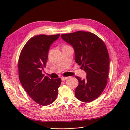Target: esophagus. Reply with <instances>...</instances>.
I'll list each match as a JSON object with an SVG mask.
<instances>
[{"label": "esophagus", "instance_id": "1", "mask_svg": "<svg viewBox=\"0 0 130 130\" xmlns=\"http://www.w3.org/2000/svg\"><path fill=\"white\" fill-rule=\"evenodd\" d=\"M67 78H68L67 77H61V80H65Z\"/></svg>", "mask_w": 130, "mask_h": 130}]
</instances>
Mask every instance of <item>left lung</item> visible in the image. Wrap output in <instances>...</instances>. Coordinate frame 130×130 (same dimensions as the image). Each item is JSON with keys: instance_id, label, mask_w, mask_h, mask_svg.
<instances>
[{"instance_id": "1", "label": "left lung", "mask_w": 130, "mask_h": 130, "mask_svg": "<svg viewBox=\"0 0 130 130\" xmlns=\"http://www.w3.org/2000/svg\"><path fill=\"white\" fill-rule=\"evenodd\" d=\"M61 37L72 46L75 60L87 74L83 79L75 76L79 83L75 96L82 102H91L100 96L107 84L110 58L106 46L103 40L91 32L64 34Z\"/></svg>"}]
</instances>
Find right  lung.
Returning a JSON list of instances; mask_svg holds the SVG:
<instances>
[{
    "instance_id": "obj_1",
    "label": "right lung",
    "mask_w": 130,
    "mask_h": 130,
    "mask_svg": "<svg viewBox=\"0 0 130 130\" xmlns=\"http://www.w3.org/2000/svg\"><path fill=\"white\" fill-rule=\"evenodd\" d=\"M59 35H39L32 37L25 45L19 58L20 83L34 101L43 106L48 105L56 100L61 84L60 78L51 79L42 73L50 46Z\"/></svg>"
}]
</instances>
